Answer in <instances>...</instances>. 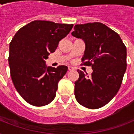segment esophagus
Returning <instances> with one entry per match:
<instances>
[{"instance_id": "34e87169", "label": "esophagus", "mask_w": 134, "mask_h": 134, "mask_svg": "<svg viewBox=\"0 0 134 134\" xmlns=\"http://www.w3.org/2000/svg\"><path fill=\"white\" fill-rule=\"evenodd\" d=\"M74 68L73 67H71V66H69V67H68V70H69V71L74 70Z\"/></svg>"}]
</instances>
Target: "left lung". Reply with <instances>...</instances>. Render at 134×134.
Masks as SVG:
<instances>
[{
	"label": "left lung",
	"instance_id": "left-lung-1",
	"mask_svg": "<svg viewBox=\"0 0 134 134\" xmlns=\"http://www.w3.org/2000/svg\"><path fill=\"white\" fill-rule=\"evenodd\" d=\"M71 35L86 44L82 61L92 66L90 76L77 70L76 99L90 109L107 104L118 93L127 69V48L117 32L99 23L77 24Z\"/></svg>",
	"mask_w": 134,
	"mask_h": 134
}]
</instances>
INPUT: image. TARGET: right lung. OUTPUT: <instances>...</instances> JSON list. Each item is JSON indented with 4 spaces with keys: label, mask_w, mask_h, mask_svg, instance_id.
<instances>
[{
    "label": "right lung",
    "mask_w": 134,
    "mask_h": 134,
    "mask_svg": "<svg viewBox=\"0 0 134 134\" xmlns=\"http://www.w3.org/2000/svg\"><path fill=\"white\" fill-rule=\"evenodd\" d=\"M73 26L37 20L20 28L12 40L8 58L12 80L28 104L43 106L54 99L58 83L68 67H47L45 60Z\"/></svg>",
    "instance_id": "right-lung-1"
}]
</instances>
